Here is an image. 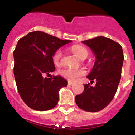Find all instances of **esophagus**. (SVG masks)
Here are the masks:
<instances>
[{
	"mask_svg": "<svg viewBox=\"0 0 135 135\" xmlns=\"http://www.w3.org/2000/svg\"><path fill=\"white\" fill-rule=\"evenodd\" d=\"M74 83L72 82V81H69V82H68V85H74Z\"/></svg>",
	"mask_w": 135,
	"mask_h": 135,
	"instance_id": "1",
	"label": "esophagus"
}]
</instances>
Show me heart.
Here are the masks:
<instances>
[{
  "label": "heart",
  "instance_id": "b5f03b06",
  "mask_svg": "<svg viewBox=\"0 0 135 135\" xmlns=\"http://www.w3.org/2000/svg\"><path fill=\"white\" fill-rule=\"evenodd\" d=\"M72 52L76 55V57L81 59L84 56H88V50L85 47L82 45H75L71 47ZM61 57V51L60 50H58L55 52L53 55V61L55 64H57L59 63L60 59ZM60 74L64 76L68 80L71 81H74L77 80L79 77L83 76L85 74V71L83 69H64L60 71Z\"/></svg>",
  "mask_w": 135,
  "mask_h": 135
}]
</instances>
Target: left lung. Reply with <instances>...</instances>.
I'll return each instance as SVG.
<instances>
[{"instance_id":"obj_1","label":"left lung","mask_w":135,"mask_h":135,"mask_svg":"<svg viewBox=\"0 0 135 135\" xmlns=\"http://www.w3.org/2000/svg\"><path fill=\"white\" fill-rule=\"evenodd\" d=\"M95 56L92 71L87 78L93 82L84 85V91L75 97L80 109L89 112L102 110L113 99L121 78L123 53L121 45L104 36H98L82 41Z\"/></svg>"}]
</instances>
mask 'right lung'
<instances>
[{
    "mask_svg": "<svg viewBox=\"0 0 135 135\" xmlns=\"http://www.w3.org/2000/svg\"><path fill=\"white\" fill-rule=\"evenodd\" d=\"M71 42L40 31L28 33L18 41L13 52L14 76L20 96L33 110L53 109L60 89L67 86V80L59 75L52 79L44 76L55 71V52Z\"/></svg>",
    "mask_w": 135,
    "mask_h": 135,
    "instance_id": "1",
    "label": "right lung"
}]
</instances>
